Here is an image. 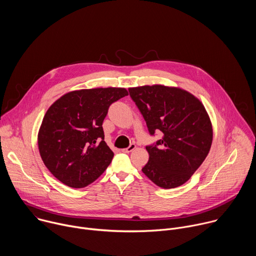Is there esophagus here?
I'll return each instance as SVG.
<instances>
[{
  "mask_svg": "<svg viewBox=\"0 0 256 256\" xmlns=\"http://www.w3.org/2000/svg\"><path fill=\"white\" fill-rule=\"evenodd\" d=\"M134 149H136V144H130L128 148H126V149L122 150V152H124V153H130V152L134 151Z\"/></svg>",
  "mask_w": 256,
  "mask_h": 256,
  "instance_id": "1",
  "label": "esophagus"
}]
</instances>
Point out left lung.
<instances>
[{"instance_id":"obj_1","label":"left lung","mask_w":256,"mask_h":256,"mask_svg":"<svg viewBox=\"0 0 256 256\" xmlns=\"http://www.w3.org/2000/svg\"><path fill=\"white\" fill-rule=\"evenodd\" d=\"M151 136H163L147 146L149 161L142 171L162 188L180 186L208 156L212 128L202 103L190 92L163 85L128 89Z\"/></svg>"}]
</instances>
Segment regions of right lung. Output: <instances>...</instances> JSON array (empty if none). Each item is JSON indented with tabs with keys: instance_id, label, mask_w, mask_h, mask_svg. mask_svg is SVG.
<instances>
[{
	"instance_id": "1",
	"label": "right lung",
	"mask_w": 256,
	"mask_h": 256,
	"mask_svg": "<svg viewBox=\"0 0 256 256\" xmlns=\"http://www.w3.org/2000/svg\"><path fill=\"white\" fill-rule=\"evenodd\" d=\"M124 88L72 91L46 112L38 132V149L50 173L64 184L82 188L95 181L112 163L114 152L102 128L108 108L128 96Z\"/></svg>"
}]
</instances>
